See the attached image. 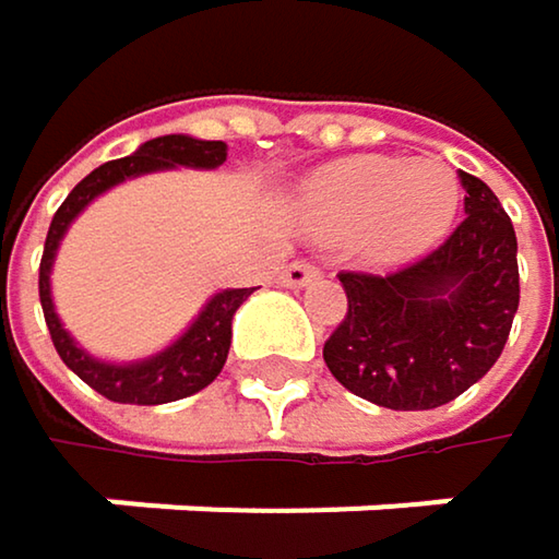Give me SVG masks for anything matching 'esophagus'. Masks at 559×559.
Returning a JSON list of instances; mask_svg holds the SVG:
<instances>
[{
	"label": "esophagus",
	"mask_w": 559,
	"mask_h": 559,
	"mask_svg": "<svg viewBox=\"0 0 559 559\" xmlns=\"http://www.w3.org/2000/svg\"><path fill=\"white\" fill-rule=\"evenodd\" d=\"M317 278H320V272L313 265H307V262H290L278 275L284 287H307V284H313Z\"/></svg>",
	"instance_id": "esophagus-1"
}]
</instances>
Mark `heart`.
I'll return each instance as SVG.
<instances>
[{
	"instance_id": "obj_1",
	"label": "heart",
	"mask_w": 559,
	"mask_h": 559,
	"mask_svg": "<svg viewBox=\"0 0 559 559\" xmlns=\"http://www.w3.org/2000/svg\"><path fill=\"white\" fill-rule=\"evenodd\" d=\"M460 210V180L440 158H349L313 170L297 190V216L317 239H362L379 259L440 239Z\"/></svg>"
}]
</instances>
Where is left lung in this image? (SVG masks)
I'll use <instances>...</instances> for the list:
<instances>
[{"mask_svg":"<svg viewBox=\"0 0 559 559\" xmlns=\"http://www.w3.org/2000/svg\"><path fill=\"white\" fill-rule=\"evenodd\" d=\"M466 219L394 275H340L349 310L323 346L333 379L391 411H430L502 356L518 313V239L499 197L460 170Z\"/></svg>","mask_w":559,"mask_h":559,"instance_id":"1","label":"left lung"}]
</instances>
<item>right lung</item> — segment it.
I'll use <instances>...</instances> for the list:
<instances>
[{"instance_id": "add662e5", "label": "right lung", "mask_w": 559, "mask_h": 559, "mask_svg": "<svg viewBox=\"0 0 559 559\" xmlns=\"http://www.w3.org/2000/svg\"><path fill=\"white\" fill-rule=\"evenodd\" d=\"M226 162V145L223 142H206V139H193V135H162L152 139L145 145H139L129 158L119 162H106L96 170H90L60 203V210L51 219L48 239H45V255H41V310L55 340L57 356L63 359V366L80 376L93 391H99L109 401L119 404H168L190 397L197 391H203L226 366L229 356V343H233V317L242 307V300L255 290V287H226L216 290L200 313L190 320V326L170 340L165 349L145 356V359H132V362H109L99 359L93 353H86L60 323L51 297V272H55V259L67 229L73 226V219L106 190L142 177V174H158V170L174 168H193V170H216Z\"/></svg>"}]
</instances>
